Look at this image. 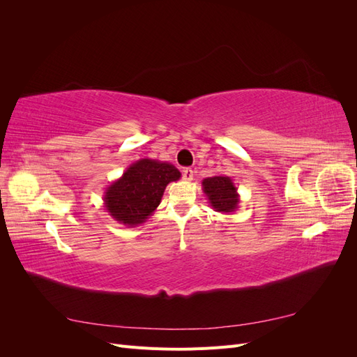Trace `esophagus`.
I'll return each mask as SVG.
<instances>
[{"mask_svg":"<svg viewBox=\"0 0 357 357\" xmlns=\"http://www.w3.org/2000/svg\"><path fill=\"white\" fill-rule=\"evenodd\" d=\"M183 180H185V181L193 180V171H192V168H185V169H183Z\"/></svg>","mask_w":357,"mask_h":357,"instance_id":"34e87169","label":"esophagus"}]
</instances>
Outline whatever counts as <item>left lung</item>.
I'll return each instance as SVG.
<instances>
[{
    "instance_id": "obj_1",
    "label": "left lung",
    "mask_w": 357,
    "mask_h": 357,
    "mask_svg": "<svg viewBox=\"0 0 357 357\" xmlns=\"http://www.w3.org/2000/svg\"><path fill=\"white\" fill-rule=\"evenodd\" d=\"M202 190L214 211L231 214L240 205L238 189L231 177L218 174L202 180Z\"/></svg>"
}]
</instances>
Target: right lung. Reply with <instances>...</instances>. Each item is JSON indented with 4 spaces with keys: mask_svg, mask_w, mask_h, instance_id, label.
I'll use <instances>...</instances> for the list:
<instances>
[{
    "mask_svg": "<svg viewBox=\"0 0 357 357\" xmlns=\"http://www.w3.org/2000/svg\"><path fill=\"white\" fill-rule=\"evenodd\" d=\"M180 177V171L168 162L139 159L105 188L104 207L116 222L134 228L153 214L168 183Z\"/></svg>",
    "mask_w": 357,
    "mask_h": 357,
    "instance_id": "right-lung-1",
    "label": "right lung"
}]
</instances>
